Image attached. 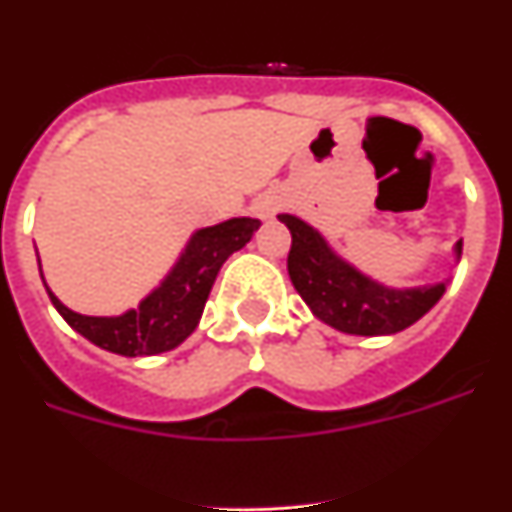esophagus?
Here are the masks:
<instances>
[{
    "instance_id": "34e87169",
    "label": "esophagus",
    "mask_w": 512,
    "mask_h": 512,
    "mask_svg": "<svg viewBox=\"0 0 512 512\" xmlns=\"http://www.w3.org/2000/svg\"><path fill=\"white\" fill-rule=\"evenodd\" d=\"M277 210H279V202L271 200V197H266V200H261L259 205H256V212H259V217H271Z\"/></svg>"
}]
</instances>
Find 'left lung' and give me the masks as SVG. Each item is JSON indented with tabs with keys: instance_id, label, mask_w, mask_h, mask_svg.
Instances as JSON below:
<instances>
[{
	"instance_id": "8db88e82",
	"label": "left lung",
	"mask_w": 512,
	"mask_h": 512,
	"mask_svg": "<svg viewBox=\"0 0 512 512\" xmlns=\"http://www.w3.org/2000/svg\"><path fill=\"white\" fill-rule=\"evenodd\" d=\"M292 233L289 279L315 318L351 336H390L410 328L446 292V284L390 289L366 279L330 251L318 230L295 215H279ZM461 256V241L456 243Z\"/></svg>"
}]
</instances>
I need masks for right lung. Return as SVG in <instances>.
<instances>
[{
  "instance_id": "1",
  "label": "right lung",
  "mask_w": 512,
  "mask_h": 512,
  "mask_svg": "<svg viewBox=\"0 0 512 512\" xmlns=\"http://www.w3.org/2000/svg\"><path fill=\"white\" fill-rule=\"evenodd\" d=\"M259 225L261 220L256 217H233L194 233L164 284L140 302L138 310H128L120 318L79 315L63 305L51 289H45L63 320L94 346L120 356L164 354L197 328L220 266L230 253L241 251L251 241Z\"/></svg>"
}]
</instances>
